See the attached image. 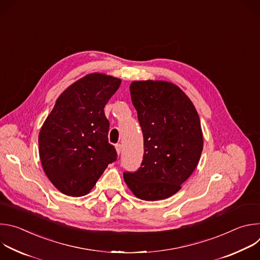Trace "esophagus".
<instances>
[{
    "label": "esophagus",
    "instance_id": "34e87169",
    "mask_svg": "<svg viewBox=\"0 0 260 260\" xmlns=\"http://www.w3.org/2000/svg\"><path fill=\"white\" fill-rule=\"evenodd\" d=\"M115 149H116L117 154L119 155L121 153V150H122V146L120 144H117V145H115Z\"/></svg>",
    "mask_w": 260,
    "mask_h": 260
}]
</instances>
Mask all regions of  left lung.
Masks as SVG:
<instances>
[{
    "instance_id": "8db88e82",
    "label": "left lung",
    "mask_w": 260,
    "mask_h": 260,
    "mask_svg": "<svg viewBox=\"0 0 260 260\" xmlns=\"http://www.w3.org/2000/svg\"><path fill=\"white\" fill-rule=\"evenodd\" d=\"M144 136V157L124 182L140 200L168 199L181 189L201 159L204 137L198 111L178 85L139 80L129 85Z\"/></svg>"
}]
</instances>
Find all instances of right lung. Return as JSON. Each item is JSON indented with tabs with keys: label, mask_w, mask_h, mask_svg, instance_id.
Returning <instances> with one entry per match:
<instances>
[{
	"label": "right lung",
	"mask_w": 260,
	"mask_h": 260,
	"mask_svg": "<svg viewBox=\"0 0 260 260\" xmlns=\"http://www.w3.org/2000/svg\"><path fill=\"white\" fill-rule=\"evenodd\" d=\"M121 83L104 73H90L57 98L39 133L42 168L61 193L82 197L93 188L109 164L116 159L108 142L104 108Z\"/></svg>",
	"instance_id": "1"
}]
</instances>
